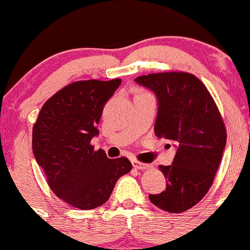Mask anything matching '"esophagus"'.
<instances>
[{"label":"esophagus","mask_w":250,"mask_h":250,"mask_svg":"<svg viewBox=\"0 0 250 250\" xmlns=\"http://www.w3.org/2000/svg\"><path fill=\"white\" fill-rule=\"evenodd\" d=\"M131 165H133V167L136 169H148L149 167H150L149 165H146V163L137 161L136 159H131Z\"/></svg>","instance_id":"34e87169"}]
</instances>
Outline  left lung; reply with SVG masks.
Returning <instances> with one entry per match:
<instances>
[{
	"label": "left lung",
	"mask_w": 250,
	"mask_h": 250,
	"mask_svg": "<svg viewBox=\"0 0 250 250\" xmlns=\"http://www.w3.org/2000/svg\"><path fill=\"white\" fill-rule=\"evenodd\" d=\"M135 81L159 100L155 135L177 146L173 165L160 166L167 187L149 200L162 210L182 213L197 205L213 185L226 147L225 122L207 87L193 74L155 73Z\"/></svg>",
	"instance_id": "obj_1"
}]
</instances>
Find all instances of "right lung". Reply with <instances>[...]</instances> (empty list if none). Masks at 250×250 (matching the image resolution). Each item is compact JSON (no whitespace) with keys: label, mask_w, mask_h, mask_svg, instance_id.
I'll use <instances>...</instances> for the list:
<instances>
[{"label":"right lung","mask_w":250,"mask_h":250,"mask_svg":"<svg viewBox=\"0 0 250 250\" xmlns=\"http://www.w3.org/2000/svg\"><path fill=\"white\" fill-rule=\"evenodd\" d=\"M76 81L60 89L43 104L33 128V153L57 197L89 210L107 202L116 181L131 170L127 157L108 159L90 141L99 134L107 101L121 84Z\"/></svg>","instance_id":"obj_1"}]
</instances>
